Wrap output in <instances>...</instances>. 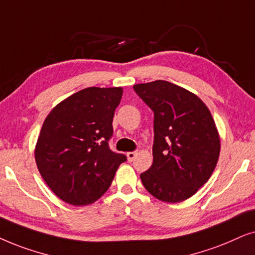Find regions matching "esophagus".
Instances as JSON below:
<instances>
[{
  "instance_id": "obj_1",
  "label": "esophagus",
  "mask_w": 255,
  "mask_h": 255,
  "mask_svg": "<svg viewBox=\"0 0 255 255\" xmlns=\"http://www.w3.org/2000/svg\"><path fill=\"white\" fill-rule=\"evenodd\" d=\"M126 155H127L128 161L131 162V161H133V159L135 158V156H136V151H128Z\"/></svg>"
}]
</instances>
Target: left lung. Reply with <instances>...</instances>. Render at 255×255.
<instances>
[{"instance_id": "1", "label": "left lung", "mask_w": 255, "mask_h": 255, "mask_svg": "<svg viewBox=\"0 0 255 255\" xmlns=\"http://www.w3.org/2000/svg\"><path fill=\"white\" fill-rule=\"evenodd\" d=\"M133 88L154 112L152 164L141 181L163 202L185 201L208 182L218 162L220 140L212 115L198 97L169 81Z\"/></svg>"}]
</instances>
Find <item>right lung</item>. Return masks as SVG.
I'll return each instance as SVG.
<instances>
[{
  "mask_svg": "<svg viewBox=\"0 0 255 255\" xmlns=\"http://www.w3.org/2000/svg\"><path fill=\"white\" fill-rule=\"evenodd\" d=\"M121 87H87L62 101L44 121L35 157L49 188L71 205L92 204L107 191L124 154L111 150Z\"/></svg>",
  "mask_w": 255,
  "mask_h": 255,
  "instance_id": "1",
  "label": "right lung"
}]
</instances>
